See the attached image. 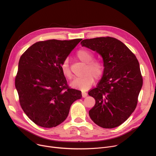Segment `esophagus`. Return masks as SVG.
<instances>
[{
	"mask_svg": "<svg viewBox=\"0 0 156 156\" xmlns=\"http://www.w3.org/2000/svg\"><path fill=\"white\" fill-rule=\"evenodd\" d=\"M81 94H82V97H86L87 96V93H86V92H81Z\"/></svg>",
	"mask_w": 156,
	"mask_h": 156,
	"instance_id": "1",
	"label": "esophagus"
}]
</instances>
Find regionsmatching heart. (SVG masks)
<instances>
[{
  "instance_id": "1",
  "label": "heart",
  "mask_w": 156,
  "mask_h": 156,
  "mask_svg": "<svg viewBox=\"0 0 156 156\" xmlns=\"http://www.w3.org/2000/svg\"><path fill=\"white\" fill-rule=\"evenodd\" d=\"M76 58L82 62L86 64L84 75L82 77L77 78L74 80L71 83V86L86 90L91 87L94 83V77L99 80L103 75L104 66L103 63L98 60H92L94 55L92 52L85 50L81 49L76 54ZM61 71L63 75L68 79L72 78V73L69 68V61L66 59L61 65Z\"/></svg>"
}]
</instances>
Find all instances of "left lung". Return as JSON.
<instances>
[{
	"label": "left lung",
	"instance_id": "8db88e82",
	"mask_svg": "<svg viewBox=\"0 0 156 156\" xmlns=\"http://www.w3.org/2000/svg\"><path fill=\"white\" fill-rule=\"evenodd\" d=\"M81 44L99 54L104 66L97 87L88 92L95 100L89 116L102 128L117 127L127 120L136 107L143 85L139 62L132 52L116 38L85 39Z\"/></svg>",
	"mask_w": 156,
	"mask_h": 156
}]
</instances>
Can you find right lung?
<instances>
[{
	"instance_id": "add662e5",
	"label": "right lung",
	"mask_w": 156,
	"mask_h": 156,
	"mask_svg": "<svg viewBox=\"0 0 156 156\" xmlns=\"http://www.w3.org/2000/svg\"><path fill=\"white\" fill-rule=\"evenodd\" d=\"M81 40L42 41L21 56L15 86L21 108L36 125L44 128L60 125L71 104L82 97L81 91L68 87L61 68Z\"/></svg>"
}]
</instances>
